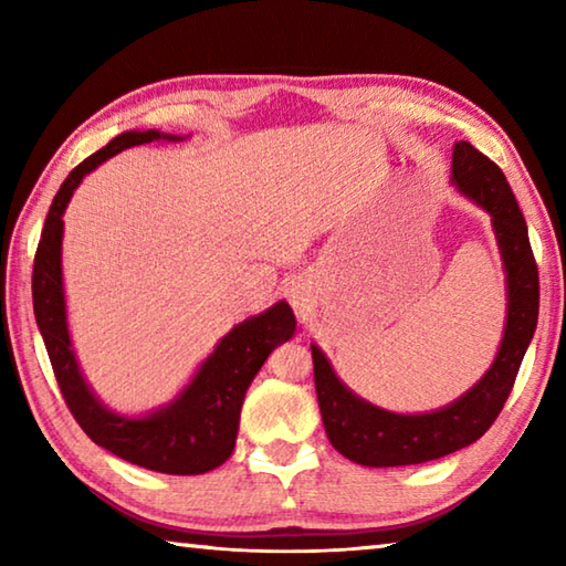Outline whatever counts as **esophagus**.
<instances>
[{"label": "esophagus", "mask_w": 566, "mask_h": 566, "mask_svg": "<svg viewBox=\"0 0 566 566\" xmlns=\"http://www.w3.org/2000/svg\"><path fill=\"white\" fill-rule=\"evenodd\" d=\"M290 302H292L296 312L310 310V290H306L304 284H294L292 292H290Z\"/></svg>", "instance_id": "34e87169"}]
</instances>
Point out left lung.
Returning a JSON list of instances; mask_svg holds the SVG:
<instances>
[{
  "label": "left lung",
  "mask_w": 566,
  "mask_h": 566,
  "mask_svg": "<svg viewBox=\"0 0 566 566\" xmlns=\"http://www.w3.org/2000/svg\"><path fill=\"white\" fill-rule=\"evenodd\" d=\"M452 185L490 212L506 274V324L500 352L476 385L442 409L397 415L369 405L334 375L324 352L312 344L314 387L332 447L364 467L432 462L476 442L500 417L514 387L539 317V272L530 234L504 171L469 142H457Z\"/></svg>",
  "instance_id": "obj_1"
}]
</instances>
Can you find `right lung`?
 I'll return each instance as SVG.
<instances>
[{
  "label": "right lung",
  "instance_id": "add662e5",
  "mask_svg": "<svg viewBox=\"0 0 566 566\" xmlns=\"http://www.w3.org/2000/svg\"><path fill=\"white\" fill-rule=\"evenodd\" d=\"M157 139L179 142L181 137L157 129L122 132L107 147L94 151L76 165L62 181L46 214L40 247L34 254L32 300L36 327L50 354L56 385L66 407L94 444L161 474H205L224 464L232 454L239 429V411L249 385L262 369L274 347L294 334L292 306L276 302L270 310L249 317L222 337L214 352L202 361L179 397L145 417H124L102 405L84 381L76 364L62 284V214L80 181L104 159L122 149L149 145Z\"/></svg>",
  "mask_w": 566,
  "mask_h": 566
}]
</instances>
